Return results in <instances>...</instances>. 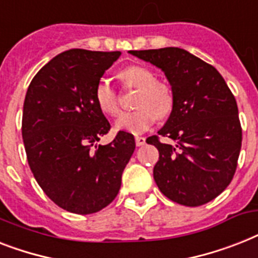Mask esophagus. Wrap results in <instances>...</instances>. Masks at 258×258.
Wrapping results in <instances>:
<instances>
[{"label": "esophagus", "instance_id": "esophagus-1", "mask_svg": "<svg viewBox=\"0 0 258 258\" xmlns=\"http://www.w3.org/2000/svg\"><path fill=\"white\" fill-rule=\"evenodd\" d=\"M135 142H136V146H138V147H142V146H144V144H146V138H143V136H136Z\"/></svg>", "mask_w": 258, "mask_h": 258}]
</instances>
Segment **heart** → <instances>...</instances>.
Returning <instances> with one entry per match:
<instances>
[{
    "label": "heart",
    "instance_id": "obj_1",
    "mask_svg": "<svg viewBox=\"0 0 258 258\" xmlns=\"http://www.w3.org/2000/svg\"><path fill=\"white\" fill-rule=\"evenodd\" d=\"M124 89H138L134 98L135 111L120 115L115 128L130 134L147 131L156 119L169 116L175 106L172 87L164 81L156 79L154 71L146 66L131 64L118 73ZM94 100L104 115L115 116L119 114V94L106 79L98 82L94 91Z\"/></svg>",
    "mask_w": 258,
    "mask_h": 258
}]
</instances>
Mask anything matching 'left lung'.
Here are the masks:
<instances>
[{
    "label": "left lung",
    "mask_w": 258,
    "mask_h": 258,
    "mask_svg": "<svg viewBox=\"0 0 258 258\" xmlns=\"http://www.w3.org/2000/svg\"><path fill=\"white\" fill-rule=\"evenodd\" d=\"M130 53L162 69L175 95L165 125L147 139L159 151V189L177 204H207L229 185L237 168L242 130L233 94L212 64L183 49ZM160 136L175 144H163Z\"/></svg>",
    "instance_id": "8db88e82"
}]
</instances>
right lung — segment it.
Returning <instances> with one entry per match:
<instances>
[{
  "label": "right lung",
  "instance_id": "obj_1",
  "mask_svg": "<svg viewBox=\"0 0 258 258\" xmlns=\"http://www.w3.org/2000/svg\"><path fill=\"white\" fill-rule=\"evenodd\" d=\"M120 51L68 50L35 74L27 89L22 138L31 172L51 202L77 215L112 203L135 151L133 134L118 131L96 146L111 124L94 100L98 82Z\"/></svg>",
  "mask_w": 258,
  "mask_h": 258
}]
</instances>
